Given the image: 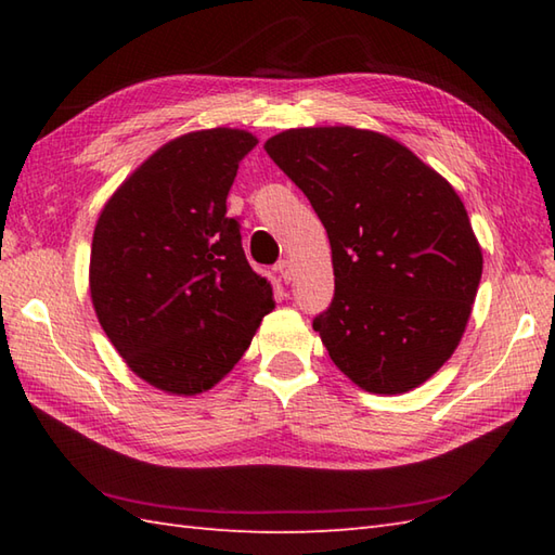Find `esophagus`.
Wrapping results in <instances>:
<instances>
[{
    "mask_svg": "<svg viewBox=\"0 0 555 555\" xmlns=\"http://www.w3.org/2000/svg\"><path fill=\"white\" fill-rule=\"evenodd\" d=\"M276 271H279V276L286 281V284H291L293 276H296V274H293V264L288 262V259H284V262H279V264H276Z\"/></svg>",
    "mask_w": 555,
    "mask_h": 555,
    "instance_id": "34e87169",
    "label": "esophagus"
}]
</instances>
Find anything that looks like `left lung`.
<instances>
[{
    "label": "left lung",
    "instance_id": "8db88e82",
    "mask_svg": "<svg viewBox=\"0 0 555 555\" xmlns=\"http://www.w3.org/2000/svg\"><path fill=\"white\" fill-rule=\"evenodd\" d=\"M264 150L332 245L334 300L312 322L328 358L370 393L427 382L463 338L485 267L455 188L370 128H288Z\"/></svg>",
    "mask_w": 555,
    "mask_h": 555
}]
</instances>
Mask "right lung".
<instances>
[{"label":"right lung","mask_w":555,"mask_h":555,"mask_svg":"<svg viewBox=\"0 0 555 555\" xmlns=\"http://www.w3.org/2000/svg\"><path fill=\"white\" fill-rule=\"evenodd\" d=\"M259 140L205 128L164 143L104 203L90 247V300L135 376L199 396L227 376L274 310L247 264L227 197Z\"/></svg>","instance_id":"1"}]
</instances>
